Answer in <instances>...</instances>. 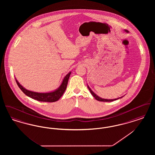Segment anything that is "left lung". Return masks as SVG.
I'll return each instance as SVG.
<instances>
[{
	"mask_svg": "<svg viewBox=\"0 0 155 155\" xmlns=\"http://www.w3.org/2000/svg\"><path fill=\"white\" fill-rule=\"evenodd\" d=\"M125 31L126 32H128V31H127V30H125ZM88 88L89 90V91H90V92H91V94L93 95V96L96 99L97 101H101V102H112V101H116V100H117L118 99H120V98H121L122 97H118L117 99H102V98H101V97H100L99 96H97V95H96V94L91 90V89L89 88V87L88 85Z\"/></svg>",
	"mask_w": 155,
	"mask_h": 155,
	"instance_id": "left-lung-1",
	"label": "left lung"
}]
</instances>
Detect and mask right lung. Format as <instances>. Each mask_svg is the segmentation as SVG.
Instances as JSON below:
<instances>
[{
    "label": "right lung",
    "mask_w": 155,
    "mask_h": 155,
    "mask_svg": "<svg viewBox=\"0 0 155 155\" xmlns=\"http://www.w3.org/2000/svg\"><path fill=\"white\" fill-rule=\"evenodd\" d=\"M70 74H71V72L67 74L62 81V83L61 84L60 86L58 88L53 92H47V93H38V92L28 91L24 88L21 84H20V83L16 80V78H15V81L18 87L27 96H29L31 98L35 99L40 102H54L58 101L64 94L65 90L66 89L67 83H68Z\"/></svg>",
    "instance_id": "1"
}]
</instances>
